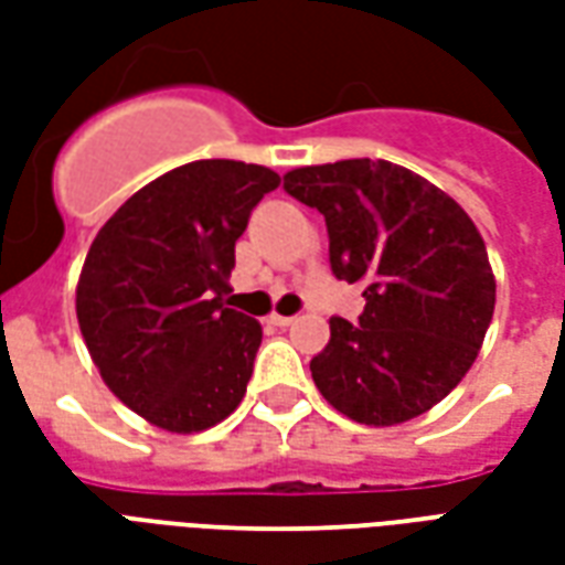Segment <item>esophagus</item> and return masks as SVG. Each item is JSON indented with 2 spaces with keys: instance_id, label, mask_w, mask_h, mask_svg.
I'll return each instance as SVG.
<instances>
[{
  "instance_id": "obj_1",
  "label": "esophagus",
  "mask_w": 565,
  "mask_h": 565,
  "mask_svg": "<svg viewBox=\"0 0 565 565\" xmlns=\"http://www.w3.org/2000/svg\"><path fill=\"white\" fill-rule=\"evenodd\" d=\"M294 320H296V318H284V315H269V323H271V327H281V330H284V327H290Z\"/></svg>"
}]
</instances>
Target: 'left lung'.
I'll list each match as a JSON object with an SVG mask.
<instances>
[{"mask_svg":"<svg viewBox=\"0 0 565 565\" xmlns=\"http://www.w3.org/2000/svg\"><path fill=\"white\" fill-rule=\"evenodd\" d=\"M284 190L323 214L332 275L366 299L360 323L330 318L311 360L320 396L366 426L429 412L472 369L497 306L472 217L412 169L369 157L294 169Z\"/></svg>","mask_w":565,"mask_h":565,"instance_id":"1","label":"left lung"}]
</instances>
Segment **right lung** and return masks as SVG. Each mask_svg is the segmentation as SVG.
<instances>
[{
  "label": "right lung",
  "instance_id": "1",
  "mask_svg": "<svg viewBox=\"0 0 565 565\" xmlns=\"http://www.w3.org/2000/svg\"><path fill=\"white\" fill-rule=\"evenodd\" d=\"M278 184L254 162H184L132 193L87 250L84 344L108 391L166 433H202L245 396L263 327L223 296L235 242Z\"/></svg>",
  "mask_w": 565,
  "mask_h": 565
}]
</instances>
